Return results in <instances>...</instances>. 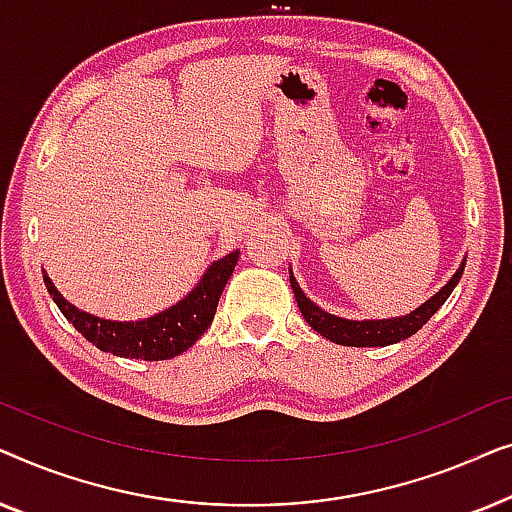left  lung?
Wrapping results in <instances>:
<instances>
[{"instance_id":"obj_1","label":"left lung","mask_w":512,"mask_h":512,"mask_svg":"<svg viewBox=\"0 0 512 512\" xmlns=\"http://www.w3.org/2000/svg\"><path fill=\"white\" fill-rule=\"evenodd\" d=\"M464 265L466 261L459 265V270L454 272L450 282H447L438 293H433V296L426 300L424 305H419L415 312L405 314V317H398V319H377V321L373 319L352 321V319L335 317V314H328L305 296L291 270H289V279H291V289H293V296L298 300L300 312H303L307 324H310L319 335H324L326 340L335 342V345H345V347H384L415 335L419 328H422L426 321L440 310V305L450 298L454 286L459 284L461 275H464Z\"/></svg>"}]
</instances>
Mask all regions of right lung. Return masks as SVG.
<instances>
[{"mask_svg":"<svg viewBox=\"0 0 512 512\" xmlns=\"http://www.w3.org/2000/svg\"><path fill=\"white\" fill-rule=\"evenodd\" d=\"M237 258H240V251H230L221 261L209 265L198 286L184 300L142 321L100 319L62 298L46 272L44 282L65 319L97 349L123 356V359L165 361L193 347L195 340L212 324L216 305L226 289V282L233 275Z\"/></svg>","mask_w":512,"mask_h":512,"instance_id":"right-lung-1","label":"right lung"}]
</instances>
